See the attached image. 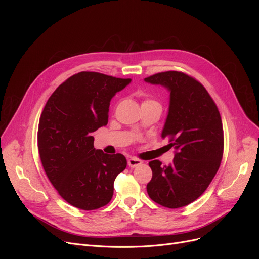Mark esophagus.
<instances>
[{
    "label": "esophagus",
    "instance_id": "obj_1",
    "mask_svg": "<svg viewBox=\"0 0 259 259\" xmlns=\"http://www.w3.org/2000/svg\"><path fill=\"white\" fill-rule=\"evenodd\" d=\"M142 162L143 161L141 159H139V158H135V157L128 158V166L130 168H135V167H138V166H141Z\"/></svg>",
    "mask_w": 259,
    "mask_h": 259
}]
</instances>
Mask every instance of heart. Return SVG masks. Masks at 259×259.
Instances as JSON below:
<instances>
[{
    "instance_id": "b5f03b06",
    "label": "heart",
    "mask_w": 259,
    "mask_h": 259,
    "mask_svg": "<svg viewBox=\"0 0 259 259\" xmlns=\"http://www.w3.org/2000/svg\"><path fill=\"white\" fill-rule=\"evenodd\" d=\"M149 103H157V102H155V101H153V100H151V99H145L144 101H143V104H149ZM142 104V105H143Z\"/></svg>"
}]
</instances>
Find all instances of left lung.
I'll use <instances>...</instances> for the list:
<instances>
[{"instance_id":"left-lung-1","label":"left lung","mask_w":259,"mask_h":259,"mask_svg":"<svg viewBox=\"0 0 259 259\" xmlns=\"http://www.w3.org/2000/svg\"><path fill=\"white\" fill-rule=\"evenodd\" d=\"M170 90V107L161 138L176 153L168 166L149 162L152 179L147 192L158 205L176 209L197 199L214 179L224 154L221 113L199 81L182 71H165L145 78Z\"/></svg>"}]
</instances>
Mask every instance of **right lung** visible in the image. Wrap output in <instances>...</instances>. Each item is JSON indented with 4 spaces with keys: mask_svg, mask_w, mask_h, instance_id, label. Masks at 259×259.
<instances>
[{
    "mask_svg": "<svg viewBox=\"0 0 259 259\" xmlns=\"http://www.w3.org/2000/svg\"><path fill=\"white\" fill-rule=\"evenodd\" d=\"M131 78L81 71L61 84L48 99L37 129L40 161L52 186L71 206L95 210L113 195L126 157L106 154L93 146L92 132L108 124L113 95Z\"/></svg>",
    "mask_w": 259,
    "mask_h": 259,
    "instance_id": "1",
    "label": "right lung"
}]
</instances>
